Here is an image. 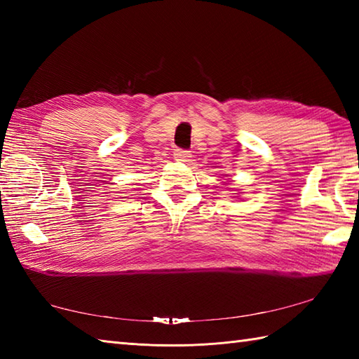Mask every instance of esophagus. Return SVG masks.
<instances>
[{"mask_svg":"<svg viewBox=\"0 0 359 359\" xmlns=\"http://www.w3.org/2000/svg\"><path fill=\"white\" fill-rule=\"evenodd\" d=\"M174 157L175 160H179V162H189V158H191V152L185 149H175Z\"/></svg>","mask_w":359,"mask_h":359,"instance_id":"obj_1","label":"esophagus"}]
</instances>
